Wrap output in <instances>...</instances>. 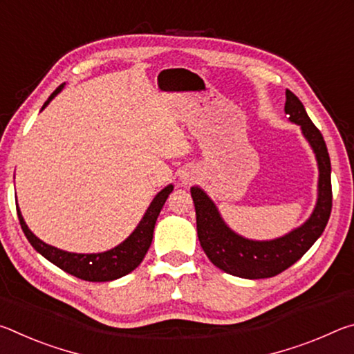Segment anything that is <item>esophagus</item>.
Returning a JSON list of instances; mask_svg holds the SVG:
<instances>
[{"label":"esophagus","mask_w":354,"mask_h":354,"mask_svg":"<svg viewBox=\"0 0 354 354\" xmlns=\"http://www.w3.org/2000/svg\"><path fill=\"white\" fill-rule=\"evenodd\" d=\"M181 179H183L184 184H190V183L195 181V175L190 170H185V171H183Z\"/></svg>","instance_id":"esophagus-1"}]
</instances>
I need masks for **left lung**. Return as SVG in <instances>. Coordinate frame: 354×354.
<instances>
[{
	"label": "left lung",
	"mask_w": 354,
	"mask_h": 354,
	"mask_svg": "<svg viewBox=\"0 0 354 354\" xmlns=\"http://www.w3.org/2000/svg\"><path fill=\"white\" fill-rule=\"evenodd\" d=\"M284 111L290 122L301 127L304 137L314 148L319 160V201L306 223L277 241H248L234 234L223 223L214 203L207 198L205 192L198 187L190 189L195 203L196 231L203 250L215 267L239 278H272L284 272L313 247L317 239L322 236L331 215V160H329L326 143L319 128L310 122L301 101L290 91H286Z\"/></svg>",
	"instance_id": "1"
}]
</instances>
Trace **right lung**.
Here are the masks:
<instances>
[{
  "mask_svg": "<svg viewBox=\"0 0 354 354\" xmlns=\"http://www.w3.org/2000/svg\"><path fill=\"white\" fill-rule=\"evenodd\" d=\"M62 87L64 84L59 86L56 91L50 95V98L45 101L44 107H46V104L62 91ZM44 107H41V109H44ZM171 190L173 185H167L164 190H160L159 194L156 195V198L153 200L151 205H149L148 211L143 215L139 226L136 227L133 234H131L127 241L120 243L118 247L106 251V253L98 254L68 253V251H62L51 247V245H46L29 231V227L26 226L25 220H23L19 207H17V214H19L21 230L25 232L29 243H31L41 256L46 257L48 261L55 263L59 268H62L64 272L73 274L76 278L84 281H92V283H103V281H112L124 277V274L133 272L143 261V257H145L149 245H151L153 241L156 220H158L160 209H162L165 200L169 198Z\"/></svg>",
  "mask_w": 354,
  "mask_h": 354,
  "instance_id": "obj_1",
  "label": "right lung"
}]
</instances>
